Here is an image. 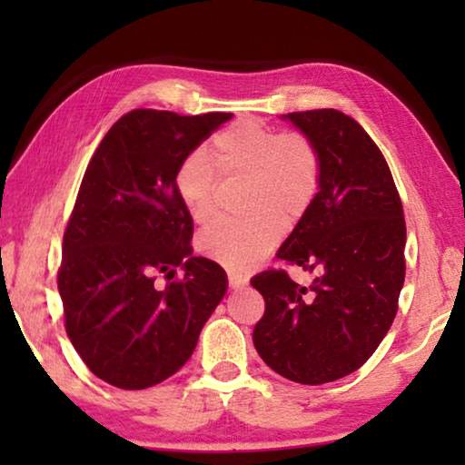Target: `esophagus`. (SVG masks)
Returning <instances> with one entry per match:
<instances>
[{
	"mask_svg": "<svg viewBox=\"0 0 465 465\" xmlns=\"http://www.w3.org/2000/svg\"><path fill=\"white\" fill-rule=\"evenodd\" d=\"M227 282H230V289H242L243 285H246V281L238 277V274H233V272L227 274Z\"/></svg>",
	"mask_w": 465,
	"mask_h": 465,
	"instance_id": "1",
	"label": "esophagus"
}]
</instances>
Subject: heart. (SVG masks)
Returning <instances> with one entry per match:
<instances>
[{
	"instance_id": "b5f03b06",
	"label": "heart",
	"mask_w": 465,
	"mask_h": 465,
	"mask_svg": "<svg viewBox=\"0 0 465 465\" xmlns=\"http://www.w3.org/2000/svg\"><path fill=\"white\" fill-rule=\"evenodd\" d=\"M213 160L193 149L176 170V191L199 223L213 219L223 180H246L248 222H219L201 235V250L232 272L256 269L281 240L310 213L322 188L318 145L299 131H279L240 119L213 137Z\"/></svg>"
}]
</instances>
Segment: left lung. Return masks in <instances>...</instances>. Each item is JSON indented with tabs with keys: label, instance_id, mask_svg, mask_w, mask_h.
Returning a JSON list of instances; mask_svg holds the SVG:
<instances>
[{
	"label": "left lung",
	"instance_id": "8db88e82",
	"mask_svg": "<svg viewBox=\"0 0 465 465\" xmlns=\"http://www.w3.org/2000/svg\"><path fill=\"white\" fill-rule=\"evenodd\" d=\"M285 119L318 145L322 188L277 258L322 274L310 287L285 269L252 277L264 297L252 341L272 371L320 385L357 371L388 334L406 274V222L381 149L352 116L318 108Z\"/></svg>",
	"mask_w": 465,
	"mask_h": 465
}]
</instances>
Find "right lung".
<instances>
[{
    "label": "right lung",
    "instance_id": "1",
    "mask_svg": "<svg viewBox=\"0 0 465 465\" xmlns=\"http://www.w3.org/2000/svg\"><path fill=\"white\" fill-rule=\"evenodd\" d=\"M230 119L135 108L110 127L85 168L57 285L69 341L114 388L145 390L174 375L225 295L222 266L193 256V217L176 170ZM160 273L169 279L162 290Z\"/></svg>",
    "mask_w": 465,
    "mask_h": 465
}]
</instances>
